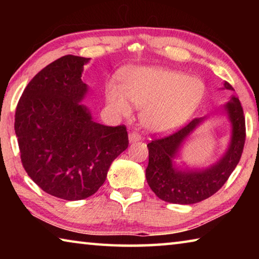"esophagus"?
<instances>
[{"mask_svg":"<svg viewBox=\"0 0 259 259\" xmlns=\"http://www.w3.org/2000/svg\"><path fill=\"white\" fill-rule=\"evenodd\" d=\"M142 139L140 137V135H138L137 133H130L129 134V143H136V142H139V140Z\"/></svg>","mask_w":259,"mask_h":259,"instance_id":"esophagus-1","label":"esophagus"}]
</instances>
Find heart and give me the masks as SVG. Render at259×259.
Returning a JSON list of instances; mask_svg holds the SVG:
<instances>
[{
    "instance_id": "1",
    "label": "heart",
    "mask_w": 259,
    "mask_h": 259,
    "mask_svg": "<svg viewBox=\"0 0 259 259\" xmlns=\"http://www.w3.org/2000/svg\"><path fill=\"white\" fill-rule=\"evenodd\" d=\"M121 88L106 87V102L122 116L131 113V105L143 108L142 124L153 133H169L191 119L205 95L199 77L155 66L126 68L120 75Z\"/></svg>"
}]
</instances>
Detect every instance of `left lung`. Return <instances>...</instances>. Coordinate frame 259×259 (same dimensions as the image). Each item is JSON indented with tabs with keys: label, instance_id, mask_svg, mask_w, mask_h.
Returning a JSON list of instances; mask_svg holds the SVG:
<instances>
[{
	"label": "left lung",
	"instance_id": "1",
	"mask_svg": "<svg viewBox=\"0 0 259 259\" xmlns=\"http://www.w3.org/2000/svg\"><path fill=\"white\" fill-rule=\"evenodd\" d=\"M222 89L233 90L230 83L224 82ZM231 123V138L224 154L209 166H178L175 160L182 147L196 128L203 124L212 113L196 117L177 133L165 138L152 140L148 147V165L146 168L147 184L157 198L169 203L193 204L208 199L226 183L238 165L242 155L245 140V122L243 109L238 97L231 96L223 105Z\"/></svg>",
	"mask_w": 259,
	"mask_h": 259
}]
</instances>
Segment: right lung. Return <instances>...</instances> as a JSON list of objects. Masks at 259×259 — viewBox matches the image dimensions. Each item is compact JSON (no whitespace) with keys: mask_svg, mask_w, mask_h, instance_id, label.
Here are the masks:
<instances>
[{"mask_svg":"<svg viewBox=\"0 0 259 259\" xmlns=\"http://www.w3.org/2000/svg\"><path fill=\"white\" fill-rule=\"evenodd\" d=\"M89 61L67 55L49 64L25 88L16 109L26 172L48 194L68 201L95 194L129 144L124 125L97 123L81 104L89 91L81 78Z\"/></svg>","mask_w":259,"mask_h":259,"instance_id":"obj_1","label":"right lung"}]
</instances>
